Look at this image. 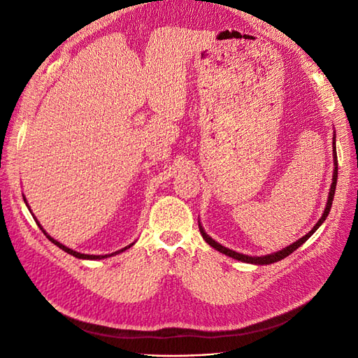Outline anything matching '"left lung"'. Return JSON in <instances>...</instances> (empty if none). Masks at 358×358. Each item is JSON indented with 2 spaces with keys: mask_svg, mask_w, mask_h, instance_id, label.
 Instances as JSON below:
<instances>
[{
  "mask_svg": "<svg viewBox=\"0 0 358 358\" xmlns=\"http://www.w3.org/2000/svg\"><path fill=\"white\" fill-rule=\"evenodd\" d=\"M334 166H336V169H334V177H332V185H331V191H329V196H328V203H326V209H324V212H323V215H322V218L318 220L317 222V224L313 227V231H309V234H306L305 237H301L300 240H296L295 243H292L291 246H287V248H285V249H281V250H278V252H273V254H269V255H264V257H249V255H243V254H238V252H235V250H231V249H227V248H224V246H222V245H218V243L215 241V240H212L209 235L203 231V227H201V224L199 223V227H200V232H201V235H203V238L206 240V243L208 245H210L212 248L214 249H217V250H220V252L222 254H224V255H227V257H232V258H235V260H240V262H245V263H254V264H271V263H275V262H280L281 258H286L289 254H292L295 249H299L303 243H305L310 235H313L318 227H320V224L324 222L326 220V217H328V214H329V210H331V206H332V200H334V194H336V186H337V177H338V162H337V152H336V136H334Z\"/></svg>",
  "mask_w": 358,
  "mask_h": 358,
  "instance_id": "8db88e82",
  "label": "left lung"
}]
</instances>
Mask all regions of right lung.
<instances>
[{
	"label": "right lung",
	"mask_w": 358,
	"mask_h": 358,
	"mask_svg": "<svg viewBox=\"0 0 358 358\" xmlns=\"http://www.w3.org/2000/svg\"><path fill=\"white\" fill-rule=\"evenodd\" d=\"M24 201H26V200H24ZM36 223H38V222H36ZM38 226H40V229L44 232L45 237H48V238H49V240L53 243V245H57L59 249H63L64 252H67V254H71V255L77 257V258H86V260H101V258H106V257H110V255H115V254L123 252V250H126L127 248H131V246H132V245H129L127 248L121 249V250H117V252H113V254H110V255H87V254H80V252H77V250H72V249H69V248H66V246H64V245H62V243H59V241H57V240H53L52 237H49V235L45 234V231L43 229V227H41V224H40V223H38Z\"/></svg>",
	"instance_id": "obj_1"
}]
</instances>
